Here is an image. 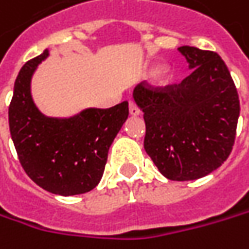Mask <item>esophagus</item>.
I'll use <instances>...</instances> for the list:
<instances>
[{
    "instance_id": "esophagus-1",
    "label": "esophagus",
    "mask_w": 249,
    "mask_h": 249,
    "mask_svg": "<svg viewBox=\"0 0 249 249\" xmlns=\"http://www.w3.org/2000/svg\"><path fill=\"white\" fill-rule=\"evenodd\" d=\"M129 112H130L131 116H139V115H140V109L137 107V105H136L134 102H130V105H129Z\"/></svg>"
}]
</instances>
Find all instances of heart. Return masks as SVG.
Returning <instances> with one entry per match:
<instances>
[{
  "mask_svg": "<svg viewBox=\"0 0 249 249\" xmlns=\"http://www.w3.org/2000/svg\"><path fill=\"white\" fill-rule=\"evenodd\" d=\"M171 81H172V72H171V70L164 69L158 71V74H157V82H158V85L165 87L168 84H171Z\"/></svg>",
  "mask_w": 249,
  "mask_h": 249,
  "instance_id": "1",
  "label": "heart"
}]
</instances>
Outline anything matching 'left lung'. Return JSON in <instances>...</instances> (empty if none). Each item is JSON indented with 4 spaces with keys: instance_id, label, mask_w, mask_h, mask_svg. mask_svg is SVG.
I'll return each mask as SVG.
<instances>
[{
    "instance_id": "obj_1",
    "label": "left lung",
    "mask_w": 249,
    "mask_h": 249,
    "mask_svg": "<svg viewBox=\"0 0 249 249\" xmlns=\"http://www.w3.org/2000/svg\"><path fill=\"white\" fill-rule=\"evenodd\" d=\"M192 72L178 84L133 91L144 113V150L171 180L199 179L230 156L240 116L237 88L214 52L180 46Z\"/></svg>"
}]
</instances>
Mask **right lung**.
<instances>
[{"label": "right lung", "instance_id": "add662e5", "mask_svg": "<svg viewBox=\"0 0 249 249\" xmlns=\"http://www.w3.org/2000/svg\"><path fill=\"white\" fill-rule=\"evenodd\" d=\"M47 56L46 49L19 71L8 110L9 131L20 165L35 183L54 195H81L102 178L109 147L129 116V104L87 107L70 118L46 116L32 98L31 84Z\"/></svg>", "mask_w": 249, "mask_h": 249}]
</instances>
